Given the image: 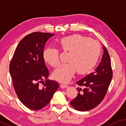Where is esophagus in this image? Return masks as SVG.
<instances>
[{
  "label": "esophagus",
  "mask_w": 126,
  "mask_h": 126,
  "mask_svg": "<svg viewBox=\"0 0 126 126\" xmlns=\"http://www.w3.org/2000/svg\"><path fill=\"white\" fill-rule=\"evenodd\" d=\"M60 87H61L62 88H65L68 87V85H67V84H65V83H63V84H61V85H60Z\"/></svg>",
  "instance_id": "esophagus-1"
}]
</instances>
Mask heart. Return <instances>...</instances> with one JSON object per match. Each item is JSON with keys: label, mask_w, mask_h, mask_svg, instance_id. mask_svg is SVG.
<instances>
[{"label": "heart", "mask_w": 126, "mask_h": 126, "mask_svg": "<svg viewBox=\"0 0 126 126\" xmlns=\"http://www.w3.org/2000/svg\"><path fill=\"white\" fill-rule=\"evenodd\" d=\"M60 50L69 53L67 61L53 72V77L61 82H68L77 71L85 75L96 66L101 54V47L97 41L80 34L62 38L58 42ZM45 61L56 68L60 63V51L54 47H48L43 52Z\"/></svg>", "instance_id": "heart-1"}]
</instances>
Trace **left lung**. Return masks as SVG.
<instances>
[{"label":"left lung","instance_id":"left-lung-1","mask_svg":"<svg viewBox=\"0 0 126 126\" xmlns=\"http://www.w3.org/2000/svg\"><path fill=\"white\" fill-rule=\"evenodd\" d=\"M101 63L94 72L76 82L79 94L70 101L72 107L79 111H87L97 106L107 92L113 73L110 54L103 47Z\"/></svg>","mask_w":126,"mask_h":126}]
</instances>
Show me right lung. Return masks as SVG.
Instances as JSON below:
<instances>
[{
  "label": "right lung",
  "instance_id": "add662e5",
  "mask_svg": "<svg viewBox=\"0 0 126 126\" xmlns=\"http://www.w3.org/2000/svg\"><path fill=\"white\" fill-rule=\"evenodd\" d=\"M53 35L34 32L25 36L10 62V72L15 93L29 109L37 111L47 106L59 87L56 81L47 80L49 72L43 57L46 41Z\"/></svg>",
  "mask_w": 126,
  "mask_h": 126
}]
</instances>
